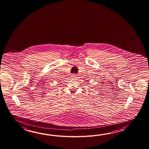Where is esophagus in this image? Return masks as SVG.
I'll return each instance as SVG.
<instances>
[{
    "mask_svg": "<svg viewBox=\"0 0 149 149\" xmlns=\"http://www.w3.org/2000/svg\"><path fill=\"white\" fill-rule=\"evenodd\" d=\"M72 78L73 79H76V78H78V75H77L76 74H72Z\"/></svg>",
    "mask_w": 149,
    "mask_h": 149,
    "instance_id": "esophagus-1",
    "label": "esophagus"
}]
</instances>
